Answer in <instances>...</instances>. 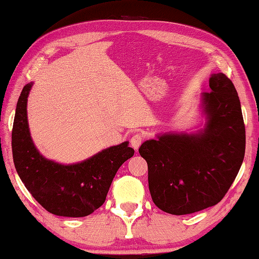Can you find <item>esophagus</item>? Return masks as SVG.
I'll return each instance as SVG.
<instances>
[{
  "instance_id": "esophagus-1",
  "label": "esophagus",
  "mask_w": 259,
  "mask_h": 259,
  "mask_svg": "<svg viewBox=\"0 0 259 259\" xmlns=\"http://www.w3.org/2000/svg\"><path fill=\"white\" fill-rule=\"evenodd\" d=\"M143 140H144L143 135H141V134H136V135H134L133 137H131L130 144H131V146H133V148L137 150L140 147L141 143H143Z\"/></svg>"
}]
</instances>
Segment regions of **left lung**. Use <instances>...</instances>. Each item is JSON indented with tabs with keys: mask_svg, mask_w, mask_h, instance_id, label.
I'll return each mask as SVG.
<instances>
[{
	"mask_svg": "<svg viewBox=\"0 0 259 259\" xmlns=\"http://www.w3.org/2000/svg\"><path fill=\"white\" fill-rule=\"evenodd\" d=\"M209 85L202 133L163 135L139 148L151 199L167 213L190 214L219 203L244 160L246 131L235 85L224 73L212 75Z\"/></svg>",
	"mask_w": 259,
	"mask_h": 259,
	"instance_id": "left-lung-1",
	"label": "left lung"
}]
</instances>
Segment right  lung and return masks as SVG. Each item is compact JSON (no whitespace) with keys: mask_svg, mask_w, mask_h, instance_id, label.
Segmentation results:
<instances>
[{"mask_svg":"<svg viewBox=\"0 0 259 259\" xmlns=\"http://www.w3.org/2000/svg\"><path fill=\"white\" fill-rule=\"evenodd\" d=\"M32 83L18 100L12 129L15 169L27 190L44 209L56 215L86 217L104 203L116 171L135 150L128 141L110 147L75 165H60L39 154L27 120V99Z\"/></svg>","mask_w":259,"mask_h":259,"instance_id":"right-lung-1","label":"right lung"}]
</instances>
